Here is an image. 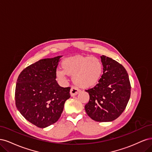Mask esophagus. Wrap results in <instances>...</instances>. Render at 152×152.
Instances as JSON below:
<instances>
[{"label": "esophagus", "instance_id": "34e87169", "mask_svg": "<svg viewBox=\"0 0 152 152\" xmlns=\"http://www.w3.org/2000/svg\"><path fill=\"white\" fill-rule=\"evenodd\" d=\"M80 92V90L79 89H77L76 87H73L72 86V88L70 89V95L72 96H75L77 95L78 93H79Z\"/></svg>", "mask_w": 152, "mask_h": 152}]
</instances>
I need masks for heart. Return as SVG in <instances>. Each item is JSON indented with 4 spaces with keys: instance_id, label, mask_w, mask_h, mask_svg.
<instances>
[{
    "instance_id": "b5f03b06",
    "label": "heart",
    "mask_w": 152,
    "mask_h": 152,
    "mask_svg": "<svg viewBox=\"0 0 152 152\" xmlns=\"http://www.w3.org/2000/svg\"><path fill=\"white\" fill-rule=\"evenodd\" d=\"M63 70L56 71L59 80H64L66 75L73 76L74 83L82 88L94 86L102 78L103 63L99 59L91 56H77L65 59L61 64Z\"/></svg>"
}]
</instances>
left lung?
Returning a JSON list of instances; mask_svg holds the SVG:
<instances>
[{"mask_svg": "<svg viewBox=\"0 0 152 152\" xmlns=\"http://www.w3.org/2000/svg\"><path fill=\"white\" fill-rule=\"evenodd\" d=\"M103 74L93 88L86 90L89 101L85 105L87 114L97 122H110L126 109L131 87L128 73L121 64L111 58L101 56Z\"/></svg>", "mask_w": 152, "mask_h": 152, "instance_id": "left-lung-1", "label": "left lung"}]
</instances>
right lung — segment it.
<instances>
[{"label":"right lung","instance_id":"obj_1","mask_svg":"<svg viewBox=\"0 0 152 152\" xmlns=\"http://www.w3.org/2000/svg\"><path fill=\"white\" fill-rule=\"evenodd\" d=\"M61 57L40 59L31 64L17 79L16 108L25 119L40 128L56 122L65 102L70 98V87H60L56 80Z\"/></svg>","mask_w":152,"mask_h":152}]
</instances>
